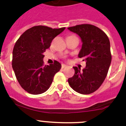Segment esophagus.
<instances>
[{
	"instance_id": "esophagus-1",
	"label": "esophagus",
	"mask_w": 126,
	"mask_h": 126,
	"mask_svg": "<svg viewBox=\"0 0 126 126\" xmlns=\"http://www.w3.org/2000/svg\"><path fill=\"white\" fill-rule=\"evenodd\" d=\"M67 67V65H66L63 64H63L61 65L62 68H65V67Z\"/></svg>"
}]
</instances>
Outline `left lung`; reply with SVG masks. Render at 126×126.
Instances as JSON below:
<instances>
[{
    "label": "left lung",
    "mask_w": 126,
    "mask_h": 126,
    "mask_svg": "<svg viewBox=\"0 0 126 126\" xmlns=\"http://www.w3.org/2000/svg\"><path fill=\"white\" fill-rule=\"evenodd\" d=\"M68 29L81 38L83 45L78 57L86 63L82 71L73 67L75 74L68 79V84L79 94H91L100 88L108 73L111 61L109 38L100 29L89 24L77 25Z\"/></svg>",
    "instance_id": "1"
}]
</instances>
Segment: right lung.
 <instances>
[{
	"instance_id": "right-lung-1",
	"label": "right lung",
	"mask_w": 126,
	"mask_h": 126,
	"mask_svg": "<svg viewBox=\"0 0 126 126\" xmlns=\"http://www.w3.org/2000/svg\"><path fill=\"white\" fill-rule=\"evenodd\" d=\"M65 29L33 26L25 31L16 42L12 67L18 83L29 94L37 95L47 91L54 75L60 70L61 65L56 61L53 64L45 65L43 53Z\"/></svg>"
}]
</instances>
